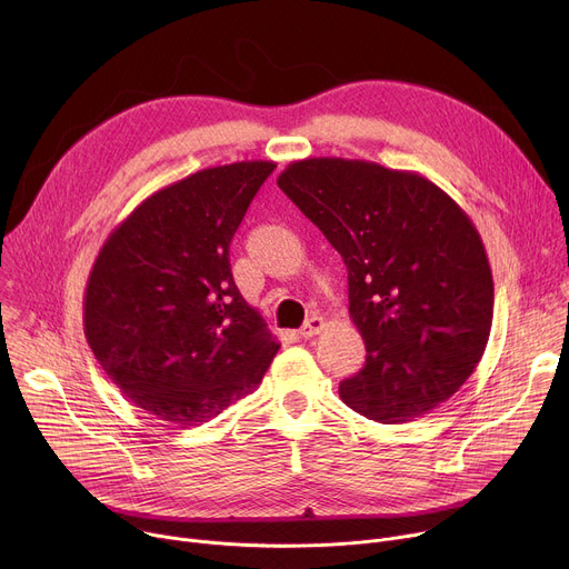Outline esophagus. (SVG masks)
Masks as SVG:
<instances>
[{
  "instance_id": "34e87169",
  "label": "esophagus",
  "mask_w": 569,
  "mask_h": 569,
  "mask_svg": "<svg viewBox=\"0 0 569 569\" xmlns=\"http://www.w3.org/2000/svg\"><path fill=\"white\" fill-rule=\"evenodd\" d=\"M325 327H327V325H325V320H322L320 316H311L305 325H301L299 336H301V338H313V336H318Z\"/></svg>"
}]
</instances>
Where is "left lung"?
<instances>
[{
  "label": "left lung",
  "instance_id": "obj_1",
  "mask_svg": "<svg viewBox=\"0 0 569 569\" xmlns=\"http://www.w3.org/2000/svg\"><path fill=\"white\" fill-rule=\"evenodd\" d=\"M277 184L348 268L366 363L340 382V400L377 423H407L446 402L478 366L495 316L469 214L426 176L366 160H299Z\"/></svg>",
  "mask_w": 569,
  "mask_h": 569
}]
</instances>
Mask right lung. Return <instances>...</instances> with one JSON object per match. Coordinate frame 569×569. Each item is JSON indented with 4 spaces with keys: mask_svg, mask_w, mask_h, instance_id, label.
I'll use <instances>...</instances> for the list:
<instances>
[{
    "mask_svg": "<svg viewBox=\"0 0 569 569\" xmlns=\"http://www.w3.org/2000/svg\"><path fill=\"white\" fill-rule=\"evenodd\" d=\"M268 160L210 167L141 201L104 240L84 292L87 343L130 402L194 428L251 393L279 340L240 295L229 247Z\"/></svg>",
    "mask_w": 569,
    "mask_h": 569,
    "instance_id": "obj_1",
    "label": "right lung"
}]
</instances>
